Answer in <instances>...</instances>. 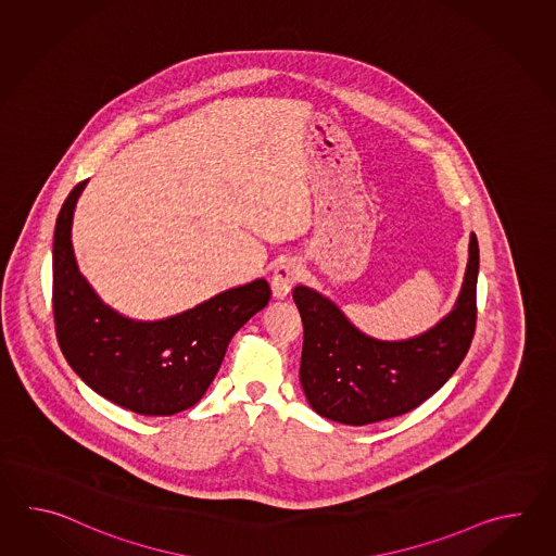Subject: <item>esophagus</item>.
I'll return each instance as SVG.
<instances>
[{
    "label": "esophagus",
    "mask_w": 556,
    "mask_h": 556,
    "mask_svg": "<svg viewBox=\"0 0 556 556\" xmlns=\"http://www.w3.org/2000/svg\"><path fill=\"white\" fill-rule=\"evenodd\" d=\"M298 276H300V264L294 258L280 261V264L274 268L273 280H270L274 298L283 300L286 295L290 294Z\"/></svg>",
    "instance_id": "1"
}]
</instances>
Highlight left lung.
Here are the masks:
<instances>
[{"mask_svg":"<svg viewBox=\"0 0 556 556\" xmlns=\"http://www.w3.org/2000/svg\"><path fill=\"white\" fill-rule=\"evenodd\" d=\"M479 244L471 232L462 290L450 314L407 340H378L357 330L318 290L298 283L304 324L300 383L316 414L367 426L407 414L455 374L469 352L477 319Z\"/></svg>","mask_w":556,"mask_h":556,"instance_id":"obj_1","label":"left lung"}]
</instances>
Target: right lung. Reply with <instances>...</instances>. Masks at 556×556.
Returning <instances> with one entry per match:
<instances>
[{
    "instance_id": "obj_1",
    "label": "right lung",
    "mask_w": 556,
    "mask_h": 556,
    "mask_svg": "<svg viewBox=\"0 0 556 556\" xmlns=\"http://www.w3.org/2000/svg\"><path fill=\"white\" fill-rule=\"evenodd\" d=\"M85 185L61 206L53 235V316L73 371L109 402L139 415H175L201 402L226 348L268 304L264 278L163 319H135L105 304L75 261L73 213Z\"/></svg>"
}]
</instances>
